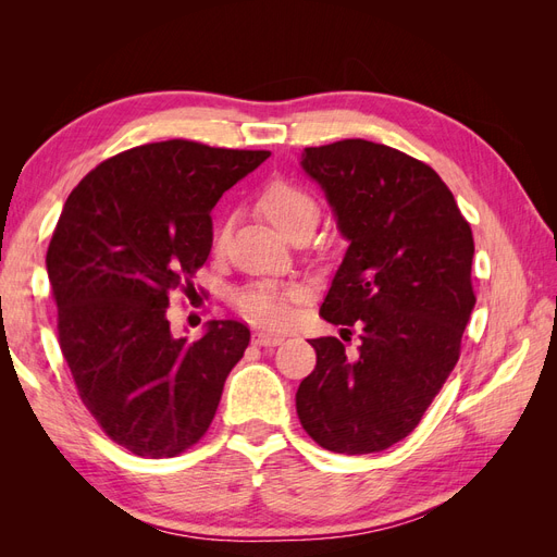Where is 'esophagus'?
<instances>
[{
	"instance_id": "34e87169",
	"label": "esophagus",
	"mask_w": 557,
	"mask_h": 557,
	"mask_svg": "<svg viewBox=\"0 0 557 557\" xmlns=\"http://www.w3.org/2000/svg\"><path fill=\"white\" fill-rule=\"evenodd\" d=\"M252 342H256L258 346H278L283 342V336L272 334V332H256L252 334Z\"/></svg>"
}]
</instances>
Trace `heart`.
I'll use <instances>...</instances> for the list:
<instances>
[{
    "label": "heart",
    "instance_id": "1",
    "mask_svg": "<svg viewBox=\"0 0 557 557\" xmlns=\"http://www.w3.org/2000/svg\"><path fill=\"white\" fill-rule=\"evenodd\" d=\"M258 209L281 232L290 234L301 225H315L318 201L315 197L288 178L267 181L258 193ZM223 239V230L218 232V244ZM299 297L295 288H276L272 283L248 285L234 297V305L248 320L264 327H281L290 320V305Z\"/></svg>",
    "mask_w": 557,
    "mask_h": 557
}]
</instances>
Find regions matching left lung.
Masks as SVG:
<instances>
[{
	"instance_id": "left-lung-1",
	"label": "left lung",
	"mask_w": 557,
	"mask_h": 557,
	"mask_svg": "<svg viewBox=\"0 0 557 557\" xmlns=\"http://www.w3.org/2000/svg\"><path fill=\"white\" fill-rule=\"evenodd\" d=\"M301 166L350 242L320 315L358 327L360 346L348 358L336 336L309 339L297 416L318 446L379 453L416 430L460 358L474 237L442 176L397 148L344 139L305 148Z\"/></svg>"
}]
</instances>
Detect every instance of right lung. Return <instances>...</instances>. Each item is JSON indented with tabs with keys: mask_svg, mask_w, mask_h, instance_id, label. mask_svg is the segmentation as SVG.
I'll return each instance as SVG.
<instances>
[{
	"mask_svg": "<svg viewBox=\"0 0 557 557\" xmlns=\"http://www.w3.org/2000/svg\"><path fill=\"white\" fill-rule=\"evenodd\" d=\"M269 150L188 139L123 150L66 197L46 267L58 342L81 401L111 442L141 458H176L207 434L250 330L211 320L176 339L172 293H193L211 244V209Z\"/></svg>",
	"mask_w": 557,
	"mask_h": 557,
	"instance_id": "right-lung-1",
	"label": "right lung"
}]
</instances>
